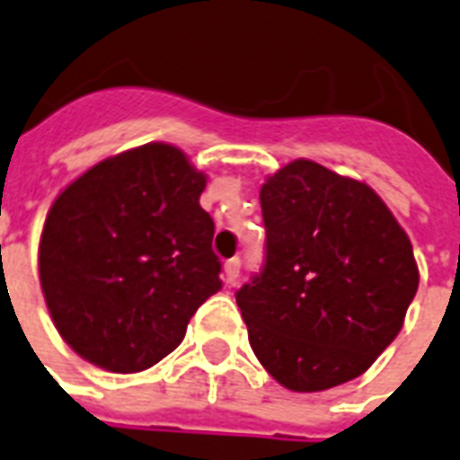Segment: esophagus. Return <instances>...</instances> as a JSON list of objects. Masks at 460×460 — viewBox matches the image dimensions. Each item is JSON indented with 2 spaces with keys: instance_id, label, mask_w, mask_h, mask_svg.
Returning a JSON list of instances; mask_svg holds the SVG:
<instances>
[{
  "instance_id": "34e87169",
  "label": "esophagus",
  "mask_w": 460,
  "mask_h": 460,
  "mask_svg": "<svg viewBox=\"0 0 460 460\" xmlns=\"http://www.w3.org/2000/svg\"><path fill=\"white\" fill-rule=\"evenodd\" d=\"M238 272H241V260L231 258L224 262V281H226L229 287H234L238 281Z\"/></svg>"
}]
</instances>
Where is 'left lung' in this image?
Masks as SVG:
<instances>
[{
  "instance_id": "left-lung-1",
  "label": "left lung",
  "mask_w": 460,
  "mask_h": 460,
  "mask_svg": "<svg viewBox=\"0 0 460 460\" xmlns=\"http://www.w3.org/2000/svg\"><path fill=\"white\" fill-rule=\"evenodd\" d=\"M267 260L236 294L252 353L291 392L360 377L418 291L411 238L365 181L294 159L260 188Z\"/></svg>"
}]
</instances>
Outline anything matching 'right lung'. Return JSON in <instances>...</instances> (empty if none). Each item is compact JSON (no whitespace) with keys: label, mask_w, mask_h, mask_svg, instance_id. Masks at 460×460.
I'll return each instance as SVG.
<instances>
[{"label":"right lung","mask_w":460,"mask_h":460,"mask_svg":"<svg viewBox=\"0 0 460 460\" xmlns=\"http://www.w3.org/2000/svg\"><path fill=\"white\" fill-rule=\"evenodd\" d=\"M205 183L183 150L147 143L97 162L57 195L40 236V287L83 360L119 375L153 367L222 288Z\"/></svg>","instance_id":"add662e5"}]
</instances>
